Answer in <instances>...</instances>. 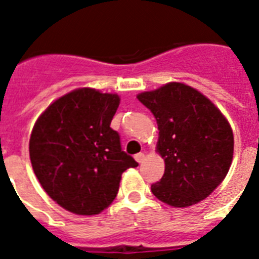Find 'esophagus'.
Masks as SVG:
<instances>
[{"label": "esophagus", "instance_id": "esophagus-1", "mask_svg": "<svg viewBox=\"0 0 259 259\" xmlns=\"http://www.w3.org/2000/svg\"><path fill=\"white\" fill-rule=\"evenodd\" d=\"M135 159H136L139 163H143V161L145 159V154H144V153H137V154L135 155Z\"/></svg>", "mask_w": 259, "mask_h": 259}]
</instances>
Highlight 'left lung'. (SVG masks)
Wrapping results in <instances>:
<instances>
[{
    "label": "left lung",
    "instance_id": "1",
    "mask_svg": "<svg viewBox=\"0 0 259 259\" xmlns=\"http://www.w3.org/2000/svg\"><path fill=\"white\" fill-rule=\"evenodd\" d=\"M137 100L157 120V150L164 174L152 184L158 200L174 207L200 202L227 175L233 157L230 123L209 98L189 85L168 83Z\"/></svg>",
    "mask_w": 259,
    "mask_h": 259
}]
</instances>
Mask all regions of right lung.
I'll return each instance as SVG.
<instances>
[{
  "label": "right lung",
  "instance_id": "add662e5",
  "mask_svg": "<svg viewBox=\"0 0 259 259\" xmlns=\"http://www.w3.org/2000/svg\"><path fill=\"white\" fill-rule=\"evenodd\" d=\"M119 101L118 95L76 89L53 102L32 130L35 175L50 198L74 214H100L116 197L122 174L139 166L110 127Z\"/></svg>",
  "mask_w": 259,
  "mask_h": 259
}]
</instances>
